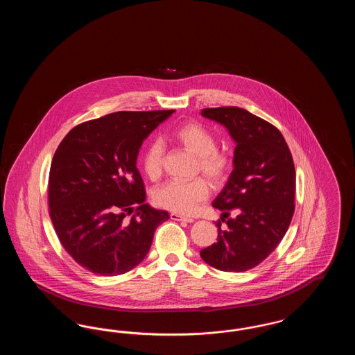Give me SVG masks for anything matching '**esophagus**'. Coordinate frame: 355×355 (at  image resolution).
<instances>
[{"label":"esophagus","mask_w":355,"mask_h":355,"mask_svg":"<svg viewBox=\"0 0 355 355\" xmlns=\"http://www.w3.org/2000/svg\"><path fill=\"white\" fill-rule=\"evenodd\" d=\"M170 218L173 220H185V222H193V218H189V217H184L181 214H177V213H171L170 214Z\"/></svg>","instance_id":"34e87169"}]
</instances>
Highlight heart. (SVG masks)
Returning <instances> with one entry per match:
<instances>
[{
    "label": "heart",
    "mask_w": 355,
    "mask_h": 355,
    "mask_svg": "<svg viewBox=\"0 0 355 355\" xmlns=\"http://www.w3.org/2000/svg\"><path fill=\"white\" fill-rule=\"evenodd\" d=\"M170 139L198 157V171H202L214 185L226 182L234 165L233 157L217 148V138L207 128L198 122H185L171 132ZM162 155L164 149L159 142H153L144 152L142 170L152 181L162 174ZM209 194V182L200 177L187 182H166L154 190L153 200L159 207L173 213L193 214Z\"/></svg>",
    "instance_id": "b5f03b06"
}]
</instances>
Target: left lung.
<instances>
[{
	"instance_id": "obj_1",
	"label": "left lung",
	"mask_w": 355,
	"mask_h": 355,
	"mask_svg": "<svg viewBox=\"0 0 355 355\" xmlns=\"http://www.w3.org/2000/svg\"><path fill=\"white\" fill-rule=\"evenodd\" d=\"M203 117L222 123L236 142L234 170L213 206L223 211L220 229L203 261L222 271L250 270L274 252L294 214L295 169L281 132L270 122L236 106L202 109ZM239 211L230 219V210Z\"/></svg>"
}]
</instances>
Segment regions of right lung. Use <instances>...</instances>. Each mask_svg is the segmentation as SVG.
Masks as SVG:
<instances>
[{
  "mask_svg": "<svg viewBox=\"0 0 355 355\" xmlns=\"http://www.w3.org/2000/svg\"><path fill=\"white\" fill-rule=\"evenodd\" d=\"M174 112H116L74 126L58 145L49 216L64 249L86 270L119 275L135 269L155 229L169 220L168 211L145 203L135 164L144 139Z\"/></svg>",
  "mask_w": 355,
  "mask_h": 355,
  "instance_id": "obj_1",
  "label": "right lung"
}]
</instances>
